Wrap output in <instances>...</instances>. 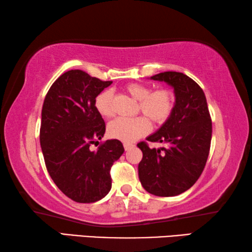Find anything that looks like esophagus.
I'll list each match as a JSON object with an SVG mask.
<instances>
[{
	"label": "esophagus",
	"mask_w": 252,
	"mask_h": 252,
	"mask_svg": "<svg viewBox=\"0 0 252 252\" xmlns=\"http://www.w3.org/2000/svg\"><path fill=\"white\" fill-rule=\"evenodd\" d=\"M123 147H125V150L126 151H127V150H130V149L131 148H133L134 146H133V144H132V143H125V144H123Z\"/></svg>",
	"instance_id": "esophagus-1"
}]
</instances>
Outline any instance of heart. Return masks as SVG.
I'll use <instances>...</instances> for the list:
<instances>
[{
	"mask_svg": "<svg viewBox=\"0 0 252 252\" xmlns=\"http://www.w3.org/2000/svg\"><path fill=\"white\" fill-rule=\"evenodd\" d=\"M126 91L139 101V109L157 125H161L171 116L174 106V95L168 89L151 91L150 87L141 83H130ZM113 92L105 90L95 99V108L103 117L113 114ZM150 131V123L144 117L118 118L109 123L108 133L123 142H132Z\"/></svg>",
	"mask_w": 252,
	"mask_h": 252,
	"instance_id": "obj_1",
	"label": "heart"
}]
</instances>
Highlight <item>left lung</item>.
Masks as SVG:
<instances>
[{
  "label": "left lung",
  "instance_id": "8db88e82",
  "mask_svg": "<svg viewBox=\"0 0 252 252\" xmlns=\"http://www.w3.org/2000/svg\"><path fill=\"white\" fill-rule=\"evenodd\" d=\"M150 79L170 85L176 102L168 120L147 138L167 148L138 143L143 153L139 179L149 193L174 197L190 189L201 176L210 150L212 122L204 92L189 76L168 71Z\"/></svg>",
  "mask_w": 252,
  "mask_h": 252
}]
</instances>
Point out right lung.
Returning a JSON list of instances; mask_svg holds the SVG:
<instances>
[{"label":"right lung","mask_w":252,"mask_h":252,"mask_svg":"<svg viewBox=\"0 0 252 252\" xmlns=\"http://www.w3.org/2000/svg\"><path fill=\"white\" fill-rule=\"evenodd\" d=\"M112 81H101L84 71L71 70L51 85L42 108L40 142L53 182L75 202L91 203L111 190L110 169L125 152L117 139L103 138L105 125L95 99Z\"/></svg>","instance_id":"1"}]
</instances>
